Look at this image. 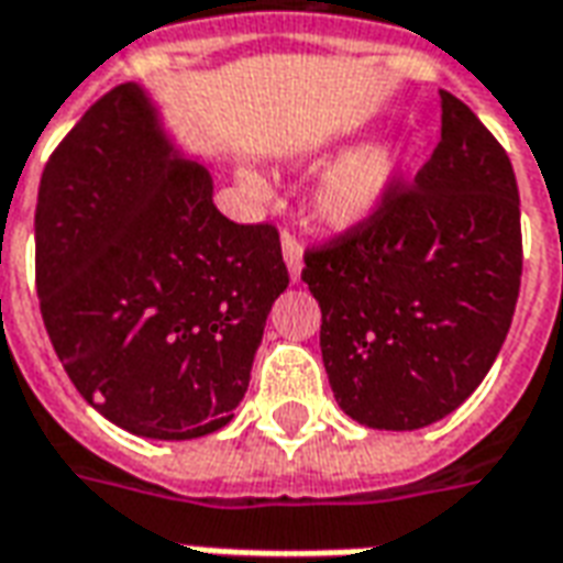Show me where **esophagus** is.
Wrapping results in <instances>:
<instances>
[{
	"label": "esophagus",
	"instance_id": "esophagus-1",
	"mask_svg": "<svg viewBox=\"0 0 563 563\" xmlns=\"http://www.w3.org/2000/svg\"><path fill=\"white\" fill-rule=\"evenodd\" d=\"M283 258H286V268H289V277H292V283L301 280V268H305V250H301V241L295 238V232H283Z\"/></svg>",
	"mask_w": 563,
	"mask_h": 563
}]
</instances>
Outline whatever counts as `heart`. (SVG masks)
<instances>
[{
	"label": "heart",
	"instance_id": "obj_1",
	"mask_svg": "<svg viewBox=\"0 0 563 563\" xmlns=\"http://www.w3.org/2000/svg\"><path fill=\"white\" fill-rule=\"evenodd\" d=\"M401 162L404 153L395 147H367L346 156L322 184L319 192L322 217L341 229L365 222L383 205L389 186L401 172ZM246 184L262 186V180L256 174H246Z\"/></svg>",
	"mask_w": 563,
	"mask_h": 563
}]
</instances>
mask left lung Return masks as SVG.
<instances>
[{
  "mask_svg": "<svg viewBox=\"0 0 563 563\" xmlns=\"http://www.w3.org/2000/svg\"><path fill=\"white\" fill-rule=\"evenodd\" d=\"M440 144L365 222L305 253L331 391L367 428L416 431L495 365L521 283L519 186L507 150L440 90Z\"/></svg>",
  "mask_w": 563,
  "mask_h": 563,
  "instance_id": "1",
  "label": "left lung"
}]
</instances>
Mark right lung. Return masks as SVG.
<instances>
[{
    "label": "right lung",
    "mask_w": 563,
    "mask_h": 563,
    "mask_svg": "<svg viewBox=\"0 0 563 563\" xmlns=\"http://www.w3.org/2000/svg\"><path fill=\"white\" fill-rule=\"evenodd\" d=\"M289 286L280 232L213 208L135 84L104 92L44 165L35 289L68 379L120 428L192 440L232 422Z\"/></svg>",
    "instance_id": "1"
}]
</instances>
